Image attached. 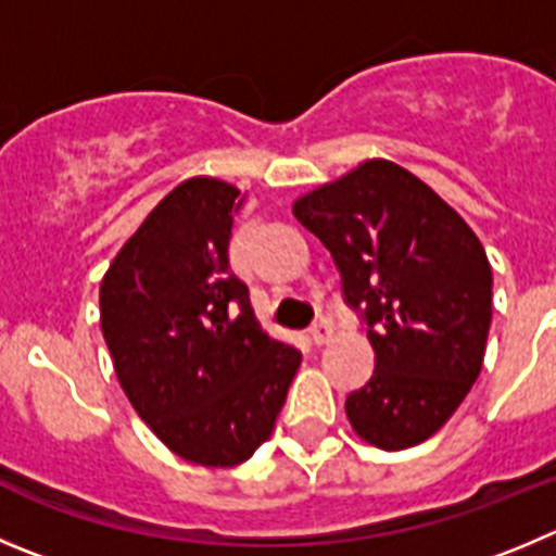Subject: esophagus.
<instances>
[{
    "instance_id": "34e87169",
    "label": "esophagus",
    "mask_w": 556,
    "mask_h": 556,
    "mask_svg": "<svg viewBox=\"0 0 556 556\" xmlns=\"http://www.w3.org/2000/svg\"><path fill=\"white\" fill-rule=\"evenodd\" d=\"M331 334H334L331 324H318L313 331H309V340H313L315 345H326V342L331 340Z\"/></svg>"
}]
</instances>
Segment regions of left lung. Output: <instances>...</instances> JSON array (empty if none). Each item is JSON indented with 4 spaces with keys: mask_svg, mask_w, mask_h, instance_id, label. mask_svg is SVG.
Here are the masks:
<instances>
[{
    "mask_svg": "<svg viewBox=\"0 0 556 556\" xmlns=\"http://www.w3.org/2000/svg\"><path fill=\"white\" fill-rule=\"evenodd\" d=\"M342 274L351 307H365L376 370L345 414L362 442L406 450L442 428L485 359L491 263L464 216L425 180L387 159L293 202Z\"/></svg>",
    "mask_w": 556,
    "mask_h": 556,
    "instance_id": "1",
    "label": "left lung"
}]
</instances>
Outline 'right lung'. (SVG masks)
<instances>
[{"mask_svg":"<svg viewBox=\"0 0 556 556\" xmlns=\"http://www.w3.org/2000/svg\"><path fill=\"white\" fill-rule=\"evenodd\" d=\"M243 194L184 180L144 216L101 279V331L134 412L175 455L227 469L268 442L302 351L263 331L230 274Z\"/></svg>","mask_w":556,"mask_h":556,"instance_id":"right-lung-1","label":"right lung"}]
</instances>
